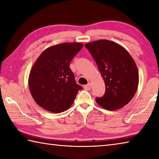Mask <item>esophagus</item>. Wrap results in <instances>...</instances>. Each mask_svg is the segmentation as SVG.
Instances as JSON below:
<instances>
[{
  "label": "esophagus",
  "mask_w": 159,
  "mask_h": 159,
  "mask_svg": "<svg viewBox=\"0 0 159 159\" xmlns=\"http://www.w3.org/2000/svg\"><path fill=\"white\" fill-rule=\"evenodd\" d=\"M84 88L86 90H90L91 89V83H88V84L84 85Z\"/></svg>",
  "instance_id": "34e87169"
}]
</instances>
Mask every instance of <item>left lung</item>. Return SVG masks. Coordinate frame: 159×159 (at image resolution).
Here are the masks:
<instances>
[{"label": "left lung", "instance_id": "obj_1", "mask_svg": "<svg viewBox=\"0 0 159 159\" xmlns=\"http://www.w3.org/2000/svg\"><path fill=\"white\" fill-rule=\"evenodd\" d=\"M89 50L105 83V93L95 100L102 108L114 111L126 105L135 94L139 83L138 67L124 48L108 40L88 43Z\"/></svg>", "mask_w": 159, "mask_h": 159}]
</instances>
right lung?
<instances>
[{"instance_id":"add662e5","label":"right lung","mask_w":159,"mask_h":159,"mask_svg":"<svg viewBox=\"0 0 159 159\" xmlns=\"http://www.w3.org/2000/svg\"><path fill=\"white\" fill-rule=\"evenodd\" d=\"M80 43H65L47 48L30 71L29 87L35 102L42 108L61 113L74 103L81 86L75 81L70 62L82 49Z\"/></svg>"}]
</instances>
